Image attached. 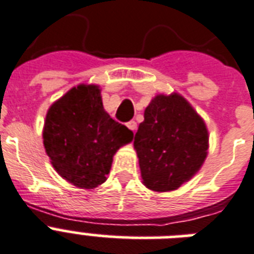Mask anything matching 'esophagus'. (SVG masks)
Here are the masks:
<instances>
[{
  "mask_svg": "<svg viewBox=\"0 0 254 254\" xmlns=\"http://www.w3.org/2000/svg\"><path fill=\"white\" fill-rule=\"evenodd\" d=\"M127 127L130 129V130L135 131V129H137V123H135L134 120H131V121H129V123L127 124Z\"/></svg>",
  "mask_w": 254,
  "mask_h": 254,
  "instance_id": "1",
  "label": "esophagus"
}]
</instances>
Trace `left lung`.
<instances>
[{
	"instance_id": "1",
	"label": "left lung",
	"mask_w": 254,
	"mask_h": 254,
	"mask_svg": "<svg viewBox=\"0 0 254 254\" xmlns=\"http://www.w3.org/2000/svg\"><path fill=\"white\" fill-rule=\"evenodd\" d=\"M134 135L143 185L153 191L177 190L204 162V121L182 96H155Z\"/></svg>"
}]
</instances>
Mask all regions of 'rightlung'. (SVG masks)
Here are the masks:
<instances>
[{
	"instance_id": "obj_1",
	"label": "right lung",
	"mask_w": 254,
	"mask_h": 254,
	"mask_svg": "<svg viewBox=\"0 0 254 254\" xmlns=\"http://www.w3.org/2000/svg\"><path fill=\"white\" fill-rule=\"evenodd\" d=\"M131 139L133 131L104 111L96 85L72 88L46 116V153L61 177L80 189L104 183L115 153Z\"/></svg>"
}]
</instances>
